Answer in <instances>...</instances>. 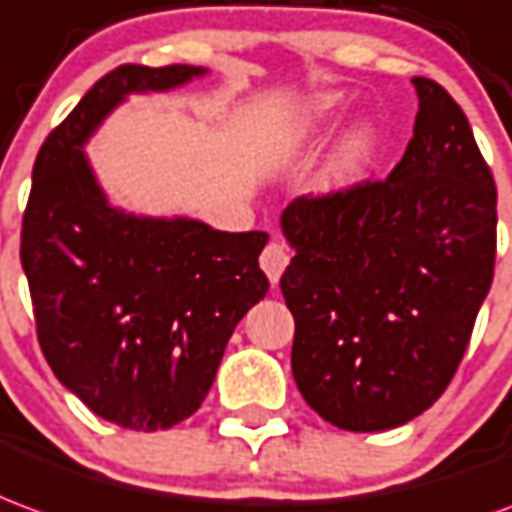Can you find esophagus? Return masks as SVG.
<instances>
[{"mask_svg":"<svg viewBox=\"0 0 512 512\" xmlns=\"http://www.w3.org/2000/svg\"><path fill=\"white\" fill-rule=\"evenodd\" d=\"M291 263V249L280 241H268L266 249L260 252V268L266 271V277L271 280V285H277L282 277V271Z\"/></svg>","mask_w":512,"mask_h":512,"instance_id":"34e87169","label":"esophagus"}]
</instances>
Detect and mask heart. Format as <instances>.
I'll return each instance as SVG.
<instances>
[{"label":"heart","mask_w":512,"mask_h":512,"mask_svg":"<svg viewBox=\"0 0 512 512\" xmlns=\"http://www.w3.org/2000/svg\"><path fill=\"white\" fill-rule=\"evenodd\" d=\"M335 110H338V96H316L313 102H307V105L302 107V113H299V119H296L293 132H296V135L313 132L316 127H321L324 121L330 119ZM371 149H374V135L368 130H357L355 135L343 144L341 155H338V163H335V177H338V180L355 177L357 171L366 166V160L371 157Z\"/></svg>","instance_id":"1"}]
</instances>
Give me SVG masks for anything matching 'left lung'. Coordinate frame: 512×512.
Segmentation results:
<instances>
[{
	"label": "left lung",
	"instance_id": "left-lung-1",
	"mask_svg": "<svg viewBox=\"0 0 512 512\" xmlns=\"http://www.w3.org/2000/svg\"><path fill=\"white\" fill-rule=\"evenodd\" d=\"M418 116L385 180L299 196L280 288L305 402L349 432L391 430L455 377L496 260V185L452 96L416 77Z\"/></svg>",
	"mask_w": 512,
	"mask_h": 512
}]
</instances>
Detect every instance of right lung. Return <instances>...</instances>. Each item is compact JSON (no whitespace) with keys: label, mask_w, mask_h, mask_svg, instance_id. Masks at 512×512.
<instances>
[{"label":"right lung","mask_w":512,"mask_h":512,"mask_svg":"<svg viewBox=\"0 0 512 512\" xmlns=\"http://www.w3.org/2000/svg\"><path fill=\"white\" fill-rule=\"evenodd\" d=\"M194 66H119L46 135L21 219V266L46 363L96 416L138 432L199 410L224 346L268 291L266 232L138 219L107 205L82 144L130 91H166Z\"/></svg>","instance_id":"1"}]
</instances>
